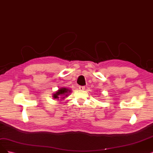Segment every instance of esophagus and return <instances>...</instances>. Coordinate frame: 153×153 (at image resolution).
Instances as JSON below:
<instances>
[{
	"instance_id": "1",
	"label": "esophagus",
	"mask_w": 153,
	"mask_h": 153,
	"mask_svg": "<svg viewBox=\"0 0 153 153\" xmlns=\"http://www.w3.org/2000/svg\"><path fill=\"white\" fill-rule=\"evenodd\" d=\"M85 87L84 86H79V89L80 90H85Z\"/></svg>"
}]
</instances>
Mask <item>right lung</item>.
<instances>
[{
  "mask_svg": "<svg viewBox=\"0 0 153 153\" xmlns=\"http://www.w3.org/2000/svg\"><path fill=\"white\" fill-rule=\"evenodd\" d=\"M71 91L70 89H69L68 88L61 87V88H59V89L58 91H57L54 94H52V97L53 99L62 100H64L65 98H66V97L69 95V93H71Z\"/></svg>",
  "mask_w": 153,
  "mask_h": 153,
  "instance_id": "1",
  "label": "right lung"
}]
</instances>
